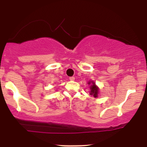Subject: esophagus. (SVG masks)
<instances>
[{"label":"esophagus","mask_w":147,"mask_h":147,"mask_svg":"<svg viewBox=\"0 0 147 147\" xmlns=\"http://www.w3.org/2000/svg\"><path fill=\"white\" fill-rule=\"evenodd\" d=\"M75 79V77H70V81H74Z\"/></svg>","instance_id":"obj_1"}]
</instances>
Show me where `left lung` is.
Listing matches in <instances>:
<instances>
[{
  "label": "left lung",
  "instance_id": "8db88e82",
  "mask_svg": "<svg viewBox=\"0 0 147 147\" xmlns=\"http://www.w3.org/2000/svg\"><path fill=\"white\" fill-rule=\"evenodd\" d=\"M88 84L90 85V94L91 95H93L95 97H97L98 96L99 92V88L95 85V83L93 82H89Z\"/></svg>",
  "mask_w": 147,
  "mask_h": 147
}]
</instances>
